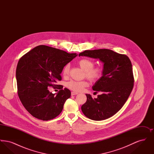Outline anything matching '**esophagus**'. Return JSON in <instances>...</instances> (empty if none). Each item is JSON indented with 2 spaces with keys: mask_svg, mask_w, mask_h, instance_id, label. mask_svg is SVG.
I'll use <instances>...</instances> for the list:
<instances>
[{
  "mask_svg": "<svg viewBox=\"0 0 154 154\" xmlns=\"http://www.w3.org/2000/svg\"><path fill=\"white\" fill-rule=\"evenodd\" d=\"M72 95H77L78 93L77 92H72Z\"/></svg>",
  "mask_w": 154,
  "mask_h": 154,
  "instance_id": "obj_1",
  "label": "esophagus"
}]
</instances>
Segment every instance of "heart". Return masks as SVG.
Instances as JSON below:
<instances>
[{
    "label": "heart",
    "instance_id": "obj_1",
    "mask_svg": "<svg viewBox=\"0 0 154 154\" xmlns=\"http://www.w3.org/2000/svg\"><path fill=\"white\" fill-rule=\"evenodd\" d=\"M78 65L85 72L84 76L91 81L96 82L100 80L102 77L103 73L102 67H94V63L92 60L89 59H81L78 61ZM70 67L69 63L64 66L62 70V74L64 77L69 75L70 73ZM88 85V82L87 81L71 80L67 82L66 84L67 88L75 92L81 91L83 88L87 87Z\"/></svg>",
    "mask_w": 154,
    "mask_h": 154
}]
</instances>
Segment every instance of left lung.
Wrapping results in <instances>:
<instances>
[{
  "label": "left lung",
  "instance_id": "8db88e82",
  "mask_svg": "<svg viewBox=\"0 0 154 154\" xmlns=\"http://www.w3.org/2000/svg\"><path fill=\"white\" fill-rule=\"evenodd\" d=\"M80 56L99 59L104 63L102 76L92 87L101 94L95 99L86 94L87 102L81 110L91 119H106L121 110L132 92L134 77L131 60L126 55L108 49L85 50Z\"/></svg>",
  "mask_w": 154,
  "mask_h": 154
}]
</instances>
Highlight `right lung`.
<instances>
[{
    "mask_svg": "<svg viewBox=\"0 0 154 154\" xmlns=\"http://www.w3.org/2000/svg\"><path fill=\"white\" fill-rule=\"evenodd\" d=\"M77 56L75 53L40 45L20 59L16 69L18 95L33 117L48 121L62 112L64 103L71 96L70 91L65 88L55 95L48 88L58 87L55 83L62 80L64 66Z\"/></svg>",
    "mask_w": 154,
    "mask_h": 154,
    "instance_id": "right-lung-1",
    "label": "right lung"
}]
</instances>
